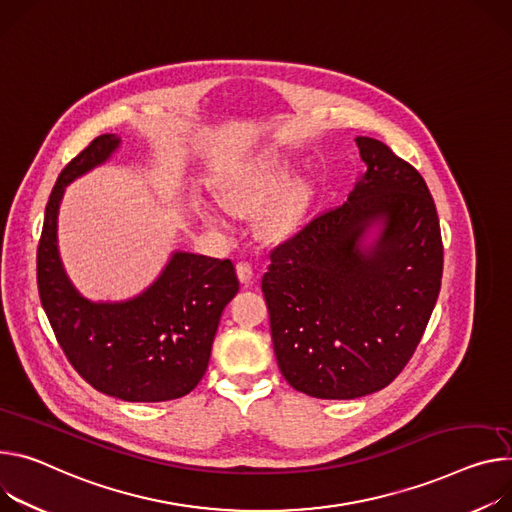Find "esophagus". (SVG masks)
I'll use <instances>...</instances> for the list:
<instances>
[{"label":"esophagus","instance_id":"1","mask_svg":"<svg viewBox=\"0 0 512 512\" xmlns=\"http://www.w3.org/2000/svg\"><path fill=\"white\" fill-rule=\"evenodd\" d=\"M237 275L243 284H249L253 277V265L249 261H237Z\"/></svg>","mask_w":512,"mask_h":512}]
</instances>
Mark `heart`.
Here are the masks:
<instances>
[{"instance_id": "1", "label": "heart", "mask_w": 512, "mask_h": 512, "mask_svg": "<svg viewBox=\"0 0 512 512\" xmlns=\"http://www.w3.org/2000/svg\"><path fill=\"white\" fill-rule=\"evenodd\" d=\"M288 179V167L280 161H263L230 179L222 188V200L228 208L237 212H253L270 196L282 188ZM273 196V195H272ZM274 197V196H273ZM310 204V190L306 183H290L276 194L263 208L259 226L267 239H284L302 224ZM210 222H220V216L206 208Z\"/></svg>"}]
</instances>
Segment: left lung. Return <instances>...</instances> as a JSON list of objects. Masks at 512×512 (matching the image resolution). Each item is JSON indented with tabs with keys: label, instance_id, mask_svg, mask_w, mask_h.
Here are the masks:
<instances>
[{
	"label": "left lung",
	"instance_id": "obj_1",
	"mask_svg": "<svg viewBox=\"0 0 512 512\" xmlns=\"http://www.w3.org/2000/svg\"><path fill=\"white\" fill-rule=\"evenodd\" d=\"M363 179L347 202L269 251L261 290L286 382L312 398L351 400L392 384L421 343L443 275V241L423 175L357 136ZM385 222L377 245L362 230Z\"/></svg>",
	"mask_w": 512,
	"mask_h": 512
}]
</instances>
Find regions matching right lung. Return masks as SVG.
<instances>
[{
  "mask_svg": "<svg viewBox=\"0 0 512 512\" xmlns=\"http://www.w3.org/2000/svg\"><path fill=\"white\" fill-rule=\"evenodd\" d=\"M120 138H94L61 171L44 210L36 251L42 308L77 374L98 392L126 402H165L190 394L206 374L224 306L239 292L235 265L175 253L159 280L122 304L81 298L57 251V212L65 185L104 163Z\"/></svg>",
  "mask_w": 512,
  "mask_h": 512,
  "instance_id": "obj_1",
  "label": "right lung"
}]
</instances>
